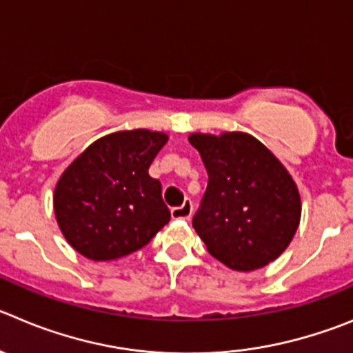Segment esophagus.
Instances as JSON below:
<instances>
[{"label": "esophagus", "instance_id": "esophagus-1", "mask_svg": "<svg viewBox=\"0 0 353 353\" xmlns=\"http://www.w3.org/2000/svg\"><path fill=\"white\" fill-rule=\"evenodd\" d=\"M192 212H193L192 200H184L183 205L174 207V209L170 210V216H172V219H190V217H192Z\"/></svg>", "mask_w": 353, "mask_h": 353}]
</instances>
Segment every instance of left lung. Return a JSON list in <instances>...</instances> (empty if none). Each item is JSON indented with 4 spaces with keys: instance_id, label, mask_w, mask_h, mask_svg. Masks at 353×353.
<instances>
[{
    "instance_id": "1",
    "label": "left lung",
    "mask_w": 353,
    "mask_h": 353,
    "mask_svg": "<svg viewBox=\"0 0 353 353\" xmlns=\"http://www.w3.org/2000/svg\"><path fill=\"white\" fill-rule=\"evenodd\" d=\"M209 183L193 228L207 251L235 272L263 268L288 249L301 219L298 186L251 134H190Z\"/></svg>"
}]
</instances>
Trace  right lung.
<instances>
[{"mask_svg": "<svg viewBox=\"0 0 353 353\" xmlns=\"http://www.w3.org/2000/svg\"><path fill=\"white\" fill-rule=\"evenodd\" d=\"M167 141L148 128L113 132L71 161L55 184L54 212L74 251L113 261L139 251L169 223L160 181L148 174Z\"/></svg>", "mask_w": 353, "mask_h": 353, "instance_id": "right-lung-1", "label": "right lung"}]
</instances>
